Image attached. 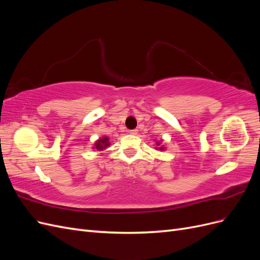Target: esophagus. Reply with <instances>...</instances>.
Masks as SVG:
<instances>
[{
  "label": "esophagus",
  "instance_id": "1",
  "mask_svg": "<svg viewBox=\"0 0 260 260\" xmlns=\"http://www.w3.org/2000/svg\"><path fill=\"white\" fill-rule=\"evenodd\" d=\"M129 133H131V135H137L138 133V129H132L129 131Z\"/></svg>",
  "mask_w": 260,
  "mask_h": 260
}]
</instances>
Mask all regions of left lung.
<instances>
[{
  "label": "left lung",
  "mask_w": 260,
  "mask_h": 260,
  "mask_svg": "<svg viewBox=\"0 0 260 260\" xmlns=\"http://www.w3.org/2000/svg\"><path fill=\"white\" fill-rule=\"evenodd\" d=\"M159 149H162V148H159Z\"/></svg>",
  "instance_id": "1"
}]
</instances>
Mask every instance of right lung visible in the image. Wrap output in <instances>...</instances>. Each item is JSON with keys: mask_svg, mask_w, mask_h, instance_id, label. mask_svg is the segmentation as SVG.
Listing matches in <instances>:
<instances>
[{"mask_svg": "<svg viewBox=\"0 0 260 260\" xmlns=\"http://www.w3.org/2000/svg\"><path fill=\"white\" fill-rule=\"evenodd\" d=\"M109 145V142H108V138H103V139H100L98 142L95 143V147L96 149H100V151H102V149L106 148V146Z\"/></svg>", "mask_w": 260, "mask_h": 260, "instance_id": "obj_1", "label": "right lung"}]
</instances>
